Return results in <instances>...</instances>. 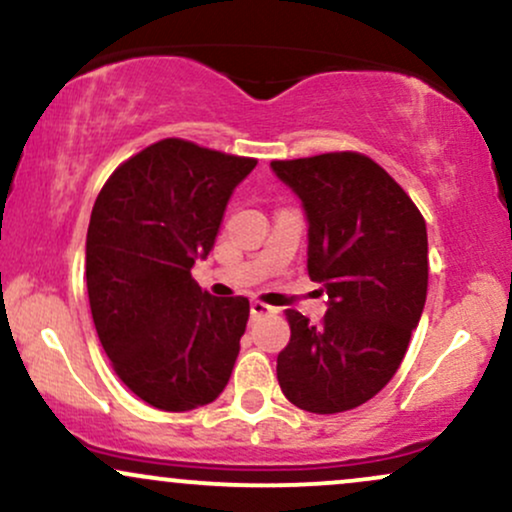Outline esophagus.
I'll return each instance as SVG.
<instances>
[{
  "mask_svg": "<svg viewBox=\"0 0 512 512\" xmlns=\"http://www.w3.org/2000/svg\"><path fill=\"white\" fill-rule=\"evenodd\" d=\"M272 313H274L272 305H267V303H262V301H252L250 303V317H252V320H260V317H267V315H272Z\"/></svg>",
  "mask_w": 512,
  "mask_h": 512,
  "instance_id": "34e87169",
  "label": "esophagus"
}]
</instances>
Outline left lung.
I'll return each instance as SVG.
<instances>
[{
  "label": "left lung",
  "instance_id": "obj_1",
  "mask_svg": "<svg viewBox=\"0 0 512 512\" xmlns=\"http://www.w3.org/2000/svg\"><path fill=\"white\" fill-rule=\"evenodd\" d=\"M272 170L301 199L308 274L327 291L320 325L286 313L291 339L276 356L281 392L313 414L361 407L397 373L424 313L426 221L368 156L272 161Z\"/></svg>",
  "mask_w": 512,
  "mask_h": 512
}]
</instances>
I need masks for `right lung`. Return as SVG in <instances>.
Instances as JSON below:
<instances>
[{"label":"right lung","mask_w":512,"mask_h":512,"mask_svg":"<svg viewBox=\"0 0 512 512\" xmlns=\"http://www.w3.org/2000/svg\"><path fill=\"white\" fill-rule=\"evenodd\" d=\"M255 166L163 139L122 163L93 204V325L122 383L151 407L190 411L228 385L250 303L211 296L190 272L214 248L228 199Z\"/></svg>","instance_id":"obj_1"}]
</instances>
